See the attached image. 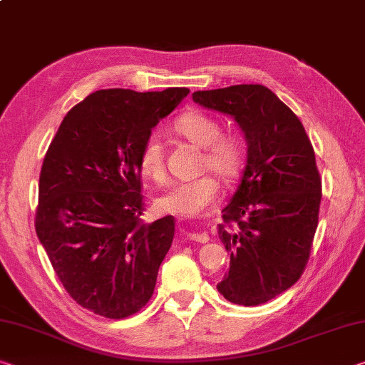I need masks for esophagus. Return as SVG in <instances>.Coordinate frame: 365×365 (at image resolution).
I'll return each instance as SVG.
<instances>
[{
  "instance_id": "1",
  "label": "esophagus",
  "mask_w": 365,
  "mask_h": 365,
  "mask_svg": "<svg viewBox=\"0 0 365 365\" xmlns=\"http://www.w3.org/2000/svg\"><path fill=\"white\" fill-rule=\"evenodd\" d=\"M187 237L190 240L198 242V244H206V242L210 240V235H207L206 232H190Z\"/></svg>"
}]
</instances>
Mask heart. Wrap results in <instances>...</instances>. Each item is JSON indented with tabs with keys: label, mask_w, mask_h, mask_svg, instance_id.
<instances>
[{
	"label": "heart",
	"mask_w": 365,
	"mask_h": 365,
	"mask_svg": "<svg viewBox=\"0 0 365 365\" xmlns=\"http://www.w3.org/2000/svg\"><path fill=\"white\" fill-rule=\"evenodd\" d=\"M177 135L203 148L201 167L216 172L224 180H234L240 175L247 160V141L237 131L222 133V123L201 110H190L173 121ZM140 169L149 180L164 182L165 160L164 146L159 135L151 133L140 149ZM221 185L212 173H205L193 180L177 182L158 198L162 212L173 216L196 217L216 203Z\"/></svg>",
	"instance_id": "obj_1"
}]
</instances>
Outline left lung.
Returning a JSON list of instances; mask_svg holds the SVG:
<instances>
[{"instance_id":"1","label":"left lung","mask_w":365,"mask_h":365,"mask_svg":"<svg viewBox=\"0 0 365 365\" xmlns=\"http://www.w3.org/2000/svg\"><path fill=\"white\" fill-rule=\"evenodd\" d=\"M193 101L234 117L248 148L217 225L230 253L217 291L245 307L264 304L296 284L309 263L322 203L314 146L297 115L262 84L196 91Z\"/></svg>"}]
</instances>
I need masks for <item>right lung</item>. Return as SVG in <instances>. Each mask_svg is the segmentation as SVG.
I'll return each instance as SVG.
<instances>
[{
	"instance_id": "add662e5",
	"label": "right lung",
	"mask_w": 365,
	"mask_h": 365,
	"mask_svg": "<svg viewBox=\"0 0 365 365\" xmlns=\"http://www.w3.org/2000/svg\"><path fill=\"white\" fill-rule=\"evenodd\" d=\"M187 88L102 89L63 118L38 180L36 232L81 307L126 318L153 297L175 219L144 224L140 149Z\"/></svg>"
}]
</instances>
